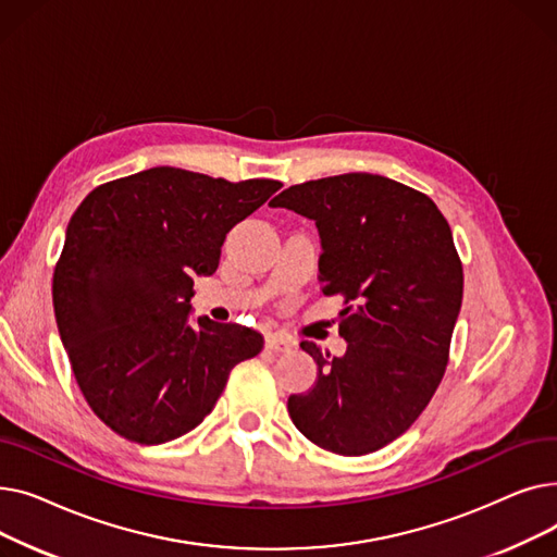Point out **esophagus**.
Masks as SVG:
<instances>
[{
  "instance_id": "obj_1",
  "label": "esophagus",
  "mask_w": 557,
  "mask_h": 557,
  "mask_svg": "<svg viewBox=\"0 0 557 557\" xmlns=\"http://www.w3.org/2000/svg\"><path fill=\"white\" fill-rule=\"evenodd\" d=\"M267 349H269V352H275V355H284V352H290V349H294V341H290L284 334H269L267 336Z\"/></svg>"
}]
</instances>
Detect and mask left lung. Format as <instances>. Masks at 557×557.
I'll return each mask as SVG.
<instances>
[{"instance_id": "8db88e82", "label": "left lung", "mask_w": 557, "mask_h": 557, "mask_svg": "<svg viewBox=\"0 0 557 557\" xmlns=\"http://www.w3.org/2000/svg\"><path fill=\"white\" fill-rule=\"evenodd\" d=\"M273 208L315 221L325 296H343L347 352L300 347L315 386L288 416L318 447L366 456L411 426L441 386L462 302V263L435 202L374 173H343L284 189Z\"/></svg>"}]
</instances>
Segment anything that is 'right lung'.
<instances>
[{
	"mask_svg": "<svg viewBox=\"0 0 557 557\" xmlns=\"http://www.w3.org/2000/svg\"><path fill=\"white\" fill-rule=\"evenodd\" d=\"M280 187L153 166L83 198L53 269V313L85 401L114 433L139 445L189 433L230 370L261 352L250 327L189 323V300L225 234Z\"/></svg>",
	"mask_w": 557,
	"mask_h": 557,
	"instance_id": "obj_1",
	"label": "right lung"
}]
</instances>
